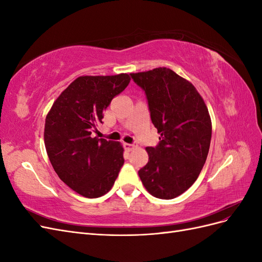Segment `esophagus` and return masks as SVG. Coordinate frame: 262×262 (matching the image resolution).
Returning <instances> with one entry per match:
<instances>
[{"label": "esophagus", "mask_w": 262, "mask_h": 262, "mask_svg": "<svg viewBox=\"0 0 262 262\" xmlns=\"http://www.w3.org/2000/svg\"><path fill=\"white\" fill-rule=\"evenodd\" d=\"M123 146H124V148L128 150V152H130V150H132L133 148H136L137 147V144H129V143H124L123 144Z\"/></svg>", "instance_id": "esophagus-1"}]
</instances>
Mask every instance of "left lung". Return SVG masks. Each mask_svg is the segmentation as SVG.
Segmentation results:
<instances>
[{
    "instance_id": "1",
    "label": "left lung",
    "mask_w": 262,
    "mask_h": 262,
    "mask_svg": "<svg viewBox=\"0 0 262 262\" xmlns=\"http://www.w3.org/2000/svg\"><path fill=\"white\" fill-rule=\"evenodd\" d=\"M144 90L160 144L146 147L148 162L139 170L142 184L158 199H173L193 185L207 161L212 122L195 87L167 68L131 73Z\"/></svg>"
}]
</instances>
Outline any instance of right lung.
Returning <instances> with one entry per match:
<instances>
[{"label":"right lung","mask_w":262,"mask_h":262,"mask_svg":"<svg viewBox=\"0 0 262 262\" xmlns=\"http://www.w3.org/2000/svg\"><path fill=\"white\" fill-rule=\"evenodd\" d=\"M129 74L83 75L55 99L45 123V145L59 178L85 198L113 188L123 160L120 142L93 136L104 110L129 85Z\"/></svg>","instance_id":"1"}]
</instances>
